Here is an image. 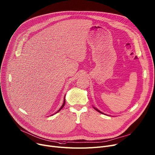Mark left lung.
Returning <instances> with one entry per match:
<instances>
[{"instance_id": "8db88e82", "label": "left lung", "mask_w": 155, "mask_h": 155, "mask_svg": "<svg viewBox=\"0 0 155 155\" xmlns=\"http://www.w3.org/2000/svg\"><path fill=\"white\" fill-rule=\"evenodd\" d=\"M94 109H95V110H97V111H98V112H99V113H101V114H105V113H103V112H101V111H100V110H98V109H97V108H95V107H94Z\"/></svg>"}]
</instances>
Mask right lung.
<instances>
[{
    "mask_svg": "<svg viewBox=\"0 0 155 155\" xmlns=\"http://www.w3.org/2000/svg\"><path fill=\"white\" fill-rule=\"evenodd\" d=\"M65 97H64V104H63V105H62V106H61V107H60V109H59V110H58V111H57V112H56V113H58V111H60V110H61V109H62V108H64V105H65ZM54 115V114H53V115Z\"/></svg>",
    "mask_w": 155,
    "mask_h": 155,
    "instance_id": "1",
    "label": "right lung"
}]
</instances>
